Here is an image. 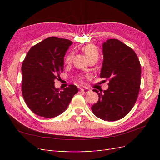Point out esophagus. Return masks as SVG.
Wrapping results in <instances>:
<instances>
[{"mask_svg":"<svg viewBox=\"0 0 160 160\" xmlns=\"http://www.w3.org/2000/svg\"><path fill=\"white\" fill-rule=\"evenodd\" d=\"M80 91H82V92H83L84 93H87L90 91V90L89 89H87V88H82Z\"/></svg>","mask_w":160,"mask_h":160,"instance_id":"34e87169","label":"esophagus"}]
</instances>
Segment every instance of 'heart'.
<instances>
[{"label":"heart","instance_id":"b5f03b06","mask_svg":"<svg viewBox=\"0 0 160 160\" xmlns=\"http://www.w3.org/2000/svg\"><path fill=\"white\" fill-rule=\"evenodd\" d=\"M82 52L85 53L87 56V58L89 60L92 59H96L98 60V58H99V51H98L97 47L96 45H93V44H89V45H87L84 46L82 48ZM73 57V52H70L68 53L65 58H64V61L67 64H69L71 61H72Z\"/></svg>","mask_w":160,"mask_h":160}]
</instances>
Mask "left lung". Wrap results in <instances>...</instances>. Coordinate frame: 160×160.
Returning <instances> with one entry per match:
<instances>
[{"label":"left lung","mask_w":160,"mask_h":160,"mask_svg":"<svg viewBox=\"0 0 160 160\" xmlns=\"http://www.w3.org/2000/svg\"><path fill=\"white\" fill-rule=\"evenodd\" d=\"M100 78L109 80L107 90L95 89L99 96L91 107L94 115L105 121L123 118L133 107L140 89L141 65L136 53L118 39L103 44Z\"/></svg>","instance_id":"8db88e82"}]
</instances>
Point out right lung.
<instances>
[{
  "label": "right lung",
  "instance_id": "right-lung-1",
  "mask_svg": "<svg viewBox=\"0 0 160 160\" xmlns=\"http://www.w3.org/2000/svg\"><path fill=\"white\" fill-rule=\"evenodd\" d=\"M72 42L49 37L29 49L22 64V94L26 104L39 116L52 118L62 113L78 89L74 84L59 91L54 80L63 71L64 57Z\"/></svg>",
  "mask_w": 160,
  "mask_h": 160
}]
</instances>
